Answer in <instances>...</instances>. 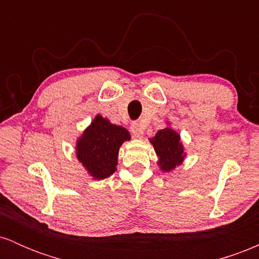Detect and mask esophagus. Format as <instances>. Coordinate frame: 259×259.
<instances>
[{"mask_svg": "<svg viewBox=\"0 0 259 259\" xmlns=\"http://www.w3.org/2000/svg\"><path fill=\"white\" fill-rule=\"evenodd\" d=\"M130 130H132L134 138L136 139H141L142 135H144V126L141 125V123H138V121H135V123L132 124Z\"/></svg>", "mask_w": 259, "mask_h": 259, "instance_id": "1", "label": "esophagus"}]
</instances>
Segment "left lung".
I'll list each match as a JSON object with an SVG mask.
<instances>
[{
    "label": "left lung",
    "mask_w": 259,
    "mask_h": 259,
    "mask_svg": "<svg viewBox=\"0 0 259 259\" xmlns=\"http://www.w3.org/2000/svg\"><path fill=\"white\" fill-rule=\"evenodd\" d=\"M158 156V165L163 171H170L183 163L186 153L180 142V135L171 127L158 130L156 136L150 139Z\"/></svg>",
    "instance_id": "8db88e82"
}]
</instances>
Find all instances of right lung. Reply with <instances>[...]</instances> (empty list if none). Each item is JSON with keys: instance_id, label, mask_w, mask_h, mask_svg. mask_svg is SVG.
Segmentation results:
<instances>
[{"instance_id": "right-lung-1", "label": "right lung", "mask_w": 259, "mask_h": 259, "mask_svg": "<svg viewBox=\"0 0 259 259\" xmlns=\"http://www.w3.org/2000/svg\"><path fill=\"white\" fill-rule=\"evenodd\" d=\"M127 140L125 127L97 114L76 141V158L94 179H106L117 170L119 148Z\"/></svg>"}]
</instances>
